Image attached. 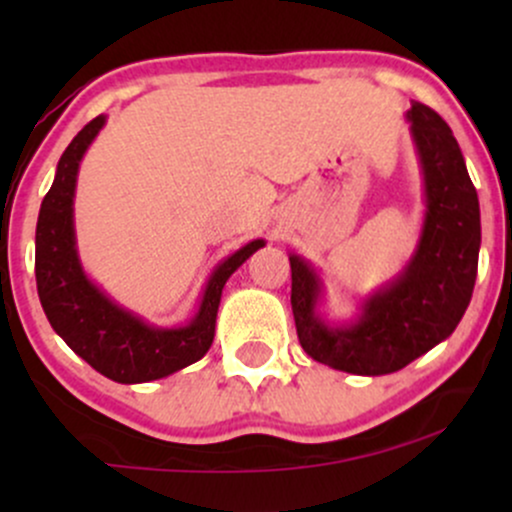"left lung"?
<instances>
[{"label": "left lung", "mask_w": 512, "mask_h": 512, "mask_svg": "<svg viewBox=\"0 0 512 512\" xmlns=\"http://www.w3.org/2000/svg\"><path fill=\"white\" fill-rule=\"evenodd\" d=\"M407 120L424 170L426 216L404 272L363 301L356 322L332 327L315 310L320 276L303 257L289 255L298 342L315 361L354 375L395 373L448 339L477 281L479 197L460 144L448 122L424 103L411 105Z\"/></svg>", "instance_id": "left-lung-1"}]
</instances>
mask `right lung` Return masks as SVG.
Masks as SVG:
<instances>
[{
  "label": "right lung",
  "instance_id": "obj_1",
  "mask_svg": "<svg viewBox=\"0 0 512 512\" xmlns=\"http://www.w3.org/2000/svg\"><path fill=\"white\" fill-rule=\"evenodd\" d=\"M103 125V115L88 122L57 163L55 182L40 204L35 228V284L52 330L74 354L115 383H149L207 354L214 342L223 286L264 240H252L211 272L197 315L185 327L146 325L142 317L110 301L81 269L74 238L79 163Z\"/></svg>",
  "mask_w": 512,
  "mask_h": 512
}]
</instances>
